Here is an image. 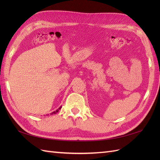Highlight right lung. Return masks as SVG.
I'll return each instance as SVG.
<instances>
[{
    "label": "right lung",
    "instance_id": "1",
    "mask_svg": "<svg viewBox=\"0 0 160 160\" xmlns=\"http://www.w3.org/2000/svg\"><path fill=\"white\" fill-rule=\"evenodd\" d=\"M62 107H60L59 109H57L56 111H53V112L52 113H51V115H52V114H55L56 113H57L58 112V111H59L60 109H61V108Z\"/></svg>",
    "mask_w": 160,
    "mask_h": 160
}]
</instances>
